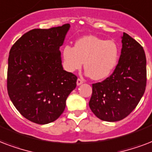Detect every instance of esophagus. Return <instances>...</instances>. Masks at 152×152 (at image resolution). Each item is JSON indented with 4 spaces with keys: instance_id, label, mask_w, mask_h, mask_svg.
Returning a JSON list of instances; mask_svg holds the SVG:
<instances>
[{
    "instance_id": "34e87169",
    "label": "esophagus",
    "mask_w": 152,
    "mask_h": 152,
    "mask_svg": "<svg viewBox=\"0 0 152 152\" xmlns=\"http://www.w3.org/2000/svg\"><path fill=\"white\" fill-rule=\"evenodd\" d=\"M82 83H83V81H82V79L78 78V79L77 80V86H80V85H82Z\"/></svg>"
}]
</instances>
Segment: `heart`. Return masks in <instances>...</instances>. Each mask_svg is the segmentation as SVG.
<instances>
[{
  "mask_svg": "<svg viewBox=\"0 0 152 152\" xmlns=\"http://www.w3.org/2000/svg\"><path fill=\"white\" fill-rule=\"evenodd\" d=\"M119 57L118 47L113 40L94 36L79 39L75 47L63 49L64 66L69 72L81 69L84 63L86 75L94 80H103L115 69Z\"/></svg>",
  "mask_w": 152,
  "mask_h": 152,
  "instance_id": "heart-1",
  "label": "heart"
}]
</instances>
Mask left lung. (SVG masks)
I'll return each instance as SVG.
<instances>
[{
  "instance_id": "8db88e82",
  "label": "left lung",
  "mask_w": 152,
  "mask_h": 152,
  "mask_svg": "<svg viewBox=\"0 0 152 152\" xmlns=\"http://www.w3.org/2000/svg\"><path fill=\"white\" fill-rule=\"evenodd\" d=\"M118 64L102 82L93 84L89 108L99 119L121 121L133 111L143 97L147 82L143 48L128 34H123Z\"/></svg>"
}]
</instances>
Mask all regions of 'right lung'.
Listing matches in <instances>:
<instances>
[{
	"instance_id": "add662e5",
	"label": "right lung",
	"mask_w": 152,
	"mask_h": 152,
	"mask_svg": "<svg viewBox=\"0 0 152 152\" xmlns=\"http://www.w3.org/2000/svg\"><path fill=\"white\" fill-rule=\"evenodd\" d=\"M69 23L49 29H33L12 47L8 62L7 89L20 113L31 122L49 124L66 108L77 77L63 70L59 48Z\"/></svg>"
}]
</instances>
